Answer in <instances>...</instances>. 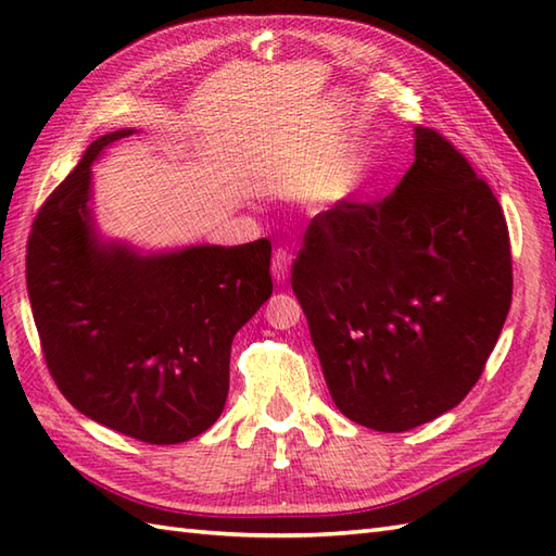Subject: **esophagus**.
I'll return each mask as SVG.
<instances>
[{"mask_svg":"<svg viewBox=\"0 0 556 556\" xmlns=\"http://www.w3.org/2000/svg\"><path fill=\"white\" fill-rule=\"evenodd\" d=\"M289 267H291V253L287 248H277L275 257H271V277H275L277 285H285L289 277Z\"/></svg>","mask_w":556,"mask_h":556,"instance_id":"34e87169","label":"esophagus"}]
</instances>
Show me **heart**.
Here are the masks:
<instances>
[{"label":"heart","instance_id":"heart-1","mask_svg":"<svg viewBox=\"0 0 556 556\" xmlns=\"http://www.w3.org/2000/svg\"><path fill=\"white\" fill-rule=\"evenodd\" d=\"M339 195H344V193H337V195H334V198H339Z\"/></svg>","mask_w":556,"mask_h":556}]
</instances>
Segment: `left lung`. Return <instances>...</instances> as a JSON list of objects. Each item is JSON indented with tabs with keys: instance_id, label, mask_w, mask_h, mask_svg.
Masks as SVG:
<instances>
[{
	"instance_id": "obj_1",
	"label": "left lung",
	"mask_w": 556,
	"mask_h": 556,
	"mask_svg": "<svg viewBox=\"0 0 556 556\" xmlns=\"http://www.w3.org/2000/svg\"><path fill=\"white\" fill-rule=\"evenodd\" d=\"M337 408L406 432L473 389L511 308V245L492 188L432 128L377 203L320 212L291 269Z\"/></svg>"
}]
</instances>
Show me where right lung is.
<instances>
[{
  "mask_svg": "<svg viewBox=\"0 0 556 556\" xmlns=\"http://www.w3.org/2000/svg\"><path fill=\"white\" fill-rule=\"evenodd\" d=\"M92 140L45 200L26 255L28 299L47 368L68 404L148 444H179L222 416L233 334L269 296L271 245L143 253L104 241L92 217Z\"/></svg>",
  "mask_w": 556,
  "mask_h": 556,
  "instance_id": "right-lung-1",
  "label": "right lung"
}]
</instances>
